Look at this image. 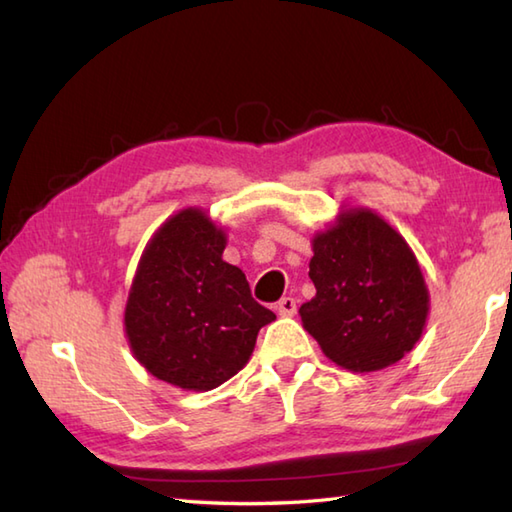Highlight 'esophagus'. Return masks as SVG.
<instances>
[{
	"label": "esophagus",
	"mask_w": 512,
	"mask_h": 512,
	"mask_svg": "<svg viewBox=\"0 0 512 512\" xmlns=\"http://www.w3.org/2000/svg\"><path fill=\"white\" fill-rule=\"evenodd\" d=\"M277 312H279V317H292V314L297 312V301L292 297L279 299L277 301Z\"/></svg>",
	"instance_id": "esophagus-1"
}]
</instances>
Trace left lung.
I'll list each match as a JSON object with an SVG mask.
<instances>
[{"mask_svg": "<svg viewBox=\"0 0 512 512\" xmlns=\"http://www.w3.org/2000/svg\"><path fill=\"white\" fill-rule=\"evenodd\" d=\"M317 295L299 308L323 354L356 374L398 363L420 341L429 290L416 255L372 209L343 206L312 237Z\"/></svg>", "mask_w": 512, "mask_h": 512, "instance_id": "left-lung-1", "label": "left lung"}]
</instances>
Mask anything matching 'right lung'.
Masks as SVG:
<instances>
[{
  "label": "right lung",
  "instance_id": "1",
  "mask_svg": "<svg viewBox=\"0 0 512 512\" xmlns=\"http://www.w3.org/2000/svg\"><path fill=\"white\" fill-rule=\"evenodd\" d=\"M226 231L189 206L151 235L125 306V336L151 376L209 391L242 369L257 332L275 314L250 295L246 275L226 264Z\"/></svg>",
  "mask_w": 512,
  "mask_h": 512
}]
</instances>
